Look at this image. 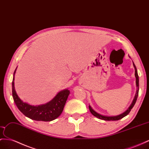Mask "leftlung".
Instances as JSON below:
<instances>
[{
    "label": "left lung",
    "mask_w": 149,
    "mask_h": 149,
    "mask_svg": "<svg viewBox=\"0 0 149 149\" xmlns=\"http://www.w3.org/2000/svg\"><path fill=\"white\" fill-rule=\"evenodd\" d=\"M133 67L135 68V77H136V94H135V96L134 99H133V102L132 104L130 105V106L128 108V109L125 112H124L123 113H122L120 115H118V116H104V115H102V114H100L97 113V112H96L94 111V110L91 107V106H89V108L91 113H92V114L94 116L97 117V118H100L101 120H103L105 121H116V120H119L121 118H123V117L126 116L127 115L129 114V113L130 112L131 109L133 108V106H134L135 102L137 100V97H138V95H139V75H138V73H137V70H136V68L135 67V65L134 64V63L133 62Z\"/></svg>",
    "instance_id": "obj_1"
}]
</instances>
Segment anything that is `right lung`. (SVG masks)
Segmentation results:
<instances>
[{
  "instance_id": "right-lung-1",
  "label": "right lung",
  "mask_w": 149,
  "mask_h": 149,
  "mask_svg": "<svg viewBox=\"0 0 149 149\" xmlns=\"http://www.w3.org/2000/svg\"><path fill=\"white\" fill-rule=\"evenodd\" d=\"M16 69L17 68L14 72L12 93L14 101L19 111L26 117L36 121H50L58 118L63 111L70 91L67 89L60 91L52 101L46 104L38 106L30 105L22 101L15 91L14 75Z\"/></svg>"
}]
</instances>
